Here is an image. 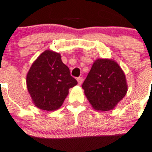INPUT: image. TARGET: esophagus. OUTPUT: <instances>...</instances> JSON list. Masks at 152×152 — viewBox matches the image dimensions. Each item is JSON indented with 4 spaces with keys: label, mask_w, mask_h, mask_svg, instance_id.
<instances>
[{
    "label": "esophagus",
    "mask_w": 152,
    "mask_h": 152,
    "mask_svg": "<svg viewBox=\"0 0 152 152\" xmlns=\"http://www.w3.org/2000/svg\"><path fill=\"white\" fill-rule=\"evenodd\" d=\"M77 81H78L79 85H81L82 83H83V78H82V77H78V78H77Z\"/></svg>",
    "instance_id": "obj_1"
}]
</instances>
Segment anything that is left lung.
<instances>
[{"label": "left lung", "mask_w": 152, "mask_h": 152, "mask_svg": "<svg viewBox=\"0 0 152 152\" xmlns=\"http://www.w3.org/2000/svg\"><path fill=\"white\" fill-rule=\"evenodd\" d=\"M82 88L92 107L102 112L113 109L127 91L124 72L109 59L95 61Z\"/></svg>", "instance_id": "8db88e82"}]
</instances>
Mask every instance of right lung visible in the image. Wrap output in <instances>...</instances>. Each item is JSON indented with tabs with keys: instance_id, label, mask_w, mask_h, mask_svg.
<instances>
[{
	"instance_id": "right-lung-1",
	"label": "right lung",
	"mask_w": 152,
	"mask_h": 152,
	"mask_svg": "<svg viewBox=\"0 0 152 152\" xmlns=\"http://www.w3.org/2000/svg\"><path fill=\"white\" fill-rule=\"evenodd\" d=\"M26 84L35 106L51 112L61 107L69 88L77 81L62 62L60 53L46 50L32 63Z\"/></svg>"
}]
</instances>
